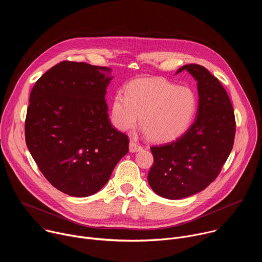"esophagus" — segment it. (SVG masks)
<instances>
[{"mask_svg":"<svg viewBox=\"0 0 262 262\" xmlns=\"http://www.w3.org/2000/svg\"><path fill=\"white\" fill-rule=\"evenodd\" d=\"M142 149H143V147L140 144H138L136 141H134V140L130 141V143H129V151L130 152H137V151L142 150Z\"/></svg>","mask_w":262,"mask_h":262,"instance_id":"obj_1","label":"esophagus"}]
</instances>
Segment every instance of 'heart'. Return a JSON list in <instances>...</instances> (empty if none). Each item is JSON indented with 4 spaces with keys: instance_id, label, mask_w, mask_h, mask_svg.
<instances>
[{
    "instance_id": "obj_1",
    "label": "heart",
    "mask_w": 262,
    "mask_h": 262,
    "mask_svg": "<svg viewBox=\"0 0 262 262\" xmlns=\"http://www.w3.org/2000/svg\"><path fill=\"white\" fill-rule=\"evenodd\" d=\"M197 95L188 87L164 79H142L116 92L111 106L112 122L120 130L140 125L156 142L180 136L191 124L197 111Z\"/></svg>"
}]
</instances>
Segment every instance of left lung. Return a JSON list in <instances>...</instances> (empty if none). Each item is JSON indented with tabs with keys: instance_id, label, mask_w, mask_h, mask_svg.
Returning <instances> with one entry per match:
<instances>
[{
	"instance_id": "8db88e82",
	"label": "left lung",
	"mask_w": 262,
	"mask_h": 262,
	"mask_svg": "<svg viewBox=\"0 0 262 262\" xmlns=\"http://www.w3.org/2000/svg\"><path fill=\"white\" fill-rule=\"evenodd\" d=\"M197 81L199 102L194 123L170 143L152 146L148 183L161 197L175 200L203 191L217 177L234 143L235 117L230 98L203 66L186 64Z\"/></svg>"
}]
</instances>
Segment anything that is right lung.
I'll return each mask as SVG.
<instances>
[{
  "label": "right lung",
  "mask_w": 262,
  "mask_h": 262,
  "mask_svg": "<svg viewBox=\"0 0 262 262\" xmlns=\"http://www.w3.org/2000/svg\"><path fill=\"white\" fill-rule=\"evenodd\" d=\"M111 72L110 67L63 61L31 91L25 123L28 149L51 184L69 196L97 193L128 152L127 136L108 119Z\"/></svg>",
  "instance_id": "add662e5"
}]
</instances>
